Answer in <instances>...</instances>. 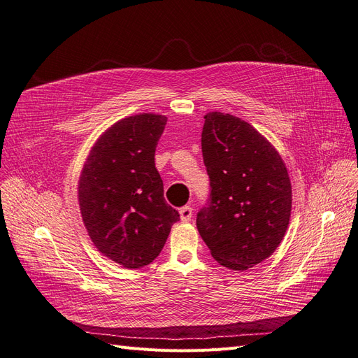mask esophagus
Listing matches in <instances>:
<instances>
[{"label": "esophagus", "mask_w": 358, "mask_h": 358, "mask_svg": "<svg viewBox=\"0 0 358 358\" xmlns=\"http://www.w3.org/2000/svg\"><path fill=\"white\" fill-rule=\"evenodd\" d=\"M179 213H180V220L183 222L191 221V218H192V209L189 208V206H183V208L179 209Z\"/></svg>", "instance_id": "esophagus-1"}]
</instances>
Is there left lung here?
Returning <instances> with one entry per match:
<instances>
[{
    "label": "left lung",
    "instance_id": "left-lung-1",
    "mask_svg": "<svg viewBox=\"0 0 358 358\" xmlns=\"http://www.w3.org/2000/svg\"><path fill=\"white\" fill-rule=\"evenodd\" d=\"M201 152L210 197L197 213L199 233L216 262L242 272L284 239L292 201L288 170L266 137L230 113L204 116Z\"/></svg>",
    "mask_w": 358,
    "mask_h": 358
}]
</instances>
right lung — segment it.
<instances>
[{"label": "right lung", "instance_id": "1", "mask_svg": "<svg viewBox=\"0 0 358 358\" xmlns=\"http://www.w3.org/2000/svg\"><path fill=\"white\" fill-rule=\"evenodd\" d=\"M167 117L140 113L99 137L79 179L82 220L92 243L112 262L140 268L154 262L179 213L164 200L155 149Z\"/></svg>", "mask_w": 358, "mask_h": 358}]
</instances>
